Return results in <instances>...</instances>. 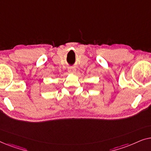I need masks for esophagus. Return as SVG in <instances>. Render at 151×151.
I'll list each match as a JSON object with an SVG mask.
<instances>
[{"mask_svg":"<svg viewBox=\"0 0 151 151\" xmlns=\"http://www.w3.org/2000/svg\"><path fill=\"white\" fill-rule=\"evenodd\" d=\"M68 71H69V73H73V72L75 71V69H74V67H71L69 68V69H68Z\"/></svg>","mask_w":151,"mask_h":151,"instance_id":"esophagus-1","label":"esophagus"}]
</instances>
